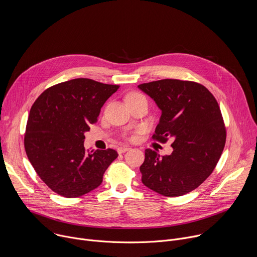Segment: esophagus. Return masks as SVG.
<instances>
[{"label": "esophagus", "mask_w": 257, "mask_h": 257, "mask_svg": "<svg viewBox=\"0 0 257 257\" xmlns=\"http://www.w3.org/2000/svg\"><path fill=\"white\" fill-rule=\"evenodd\" d=\"M129 150H130V149L128 148V146H119L117 152H118V154H124V153L128 152Z\"/></svg>", "instance_id": "1"}]
</instances>
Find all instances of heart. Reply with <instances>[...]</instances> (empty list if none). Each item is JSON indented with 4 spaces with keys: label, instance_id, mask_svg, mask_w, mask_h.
Instances as JSON below:
<instances>
[{
    "label": "heart",
    "instance_id": "b5f03b06",
    "mask_svg": "<svg viewBox=\"0 0 257 257\" xmlns=\"http://www.w3.org/2000/svg\"><path fill=\"white\" fill-rule=\"evenodd\" d=\"M143 96L141 95V94H139V93H136V92H132V93H130V94H128V96H127V100H130V99H135V98H142Z\"/></svg>",
    "mask_w": 257,
    "mask_h": 257
}]
</instances>
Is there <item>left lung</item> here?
Returning a JSON list of instances; mask_svg holds the SVG:
<instances>
[{"instance_id":"left-lung-1","label":"left lung","mask_w":257,"mask_h":257,"mask_svg":"<svg viewBox=\"0 0 257 257\" xmlns=\"http://www.w3.org/2000/svg\"><path fill=\"white\" fill-rule=\"evenodd\" d=\"M138 88L162 111L153 137L174 141L170 156L145 150L141 181L162 195H184L212 173L222 156L226 129L221 109L207 88L192 81L163 79Z\"/></svg>"}]
</instances>
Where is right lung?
Wrapping results in <instances>:
<instances>
[{"label": "right lung", "mask_w": 257, "mask_h": 257, "mask_svg": "<svg viewBox=\"0 0 257 257\" xmlns=\"http://www.w3.org/2000/svg\"><path fill=\"white\" fill-rule=\"evenodd\" d=\"M119 85L77 78L56 84L34 101L26 125L27 158L41 179L67 198L97 188L116 151H85L84 133Z\"/></svg>", "instance_id": "obj_1"}]
</instances>
